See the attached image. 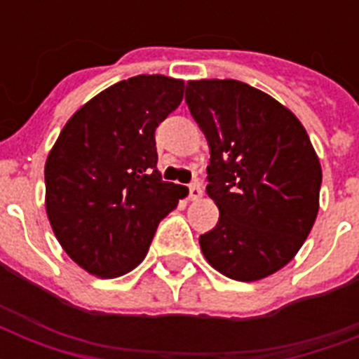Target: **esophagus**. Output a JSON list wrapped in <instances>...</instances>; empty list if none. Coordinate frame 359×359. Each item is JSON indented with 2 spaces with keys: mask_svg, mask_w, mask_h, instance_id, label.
Returning <instances> with one entry per match:
<instances>
[{
  "mask_svg": "<svg viewBox=\"0 0 359 359\" xmlns=\"http://www.w3.org/2000/svg\"><path fill=\"white\" fill-rule=\"evenodd\" d=\"M188 197H190L191 201H197V199H201L203 197V190H201V186L199 184H190L188 186Z\"/></svg>",
  "mask_w": 359,
  "mask_h": 359,
  "instance_id": "esophagus-1",
  "label": "esophagus"
}]
</instances>
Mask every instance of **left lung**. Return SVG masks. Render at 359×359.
<instances>
[{"mask_svg":"<svg viewBox=\"0 0 359 359\" xmlns=\"http://www.w3.org/2000/svg\"><path fill=\"white\" fill-rule=\"evenodd\" d=\"M186 104L210 147L207 194L219 210L199 236L205 259L236 281H259L294 259L318 214L323 169L304 124L236 80H191Z\"/></svg>","mask_w":359,"mask_h":359,"instance_id":"left-lung-1","label":"left lung"}]
</instances>
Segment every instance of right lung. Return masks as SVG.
<instances>
[{
    "label": "right lung",
    "mask_w": 359,
    "mask_h": 359,
    "mask_svg": "<svg viewBox=\"0 0 359 359\" xmlns=\"http://www.w3.org/2000/svg\"><path fill=\"white\" fill-rule=\"evenodd\" d=\"M184 97V81L140 74L104 89L61 130L46 158V214L67 255L111 279L145 259L158 224L188 188L163 182L154 130Z\"/></svg>",
    "instance_id": "1"
}]
</instances>
